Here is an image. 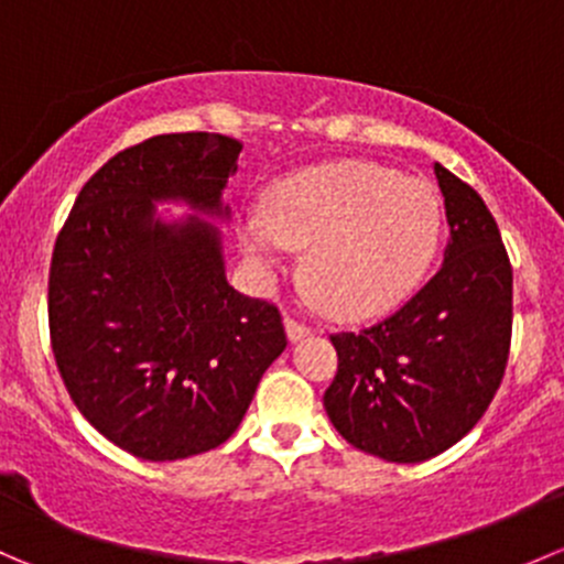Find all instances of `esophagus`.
<instances>
[{"mask_svg": "<svg viewBox=\"0 0 564 564\" xmlns=\"http://www.w3.org/2000/svg\"><path fill=\"white\" fill-rule=\"evenodd\" d=\"M286 335L289 340H303L305 335H311V327L305 322H300V318L286 316Z\"/></svg>", "mask_w": 564, "mask_h": 564, "instance_id": "1", "label": "esophagus"}]
</instances>
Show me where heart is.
<instances>
[{"instance_id": "b5f03b06", "label": "heart", "mask_w": 564, "mask_h": 564, "mask_svg": "<svg viewBox=\"0 0 564 564\" xmlns=\"http://www.w3.org/2000/svg\"><path fill=\"white\" fill-rule=\"evenodd\" d=\"M434 187L377 163H329L275 182L240 246L267 272L305 250L303 283L327 314L371 318L412 294L440 246Z\"/></svg>"}]
</instances>
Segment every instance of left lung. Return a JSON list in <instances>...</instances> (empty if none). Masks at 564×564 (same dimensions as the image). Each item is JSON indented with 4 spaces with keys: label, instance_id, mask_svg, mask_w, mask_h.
<instances>
[{
    "label": "left lung",
    "instance_id": "left-lung-1",
    "mask_svg": "<svg viewBox=\"0 0 564 564\" xmlns=\"http://www.w3.org/2000/svg\"><path fill=\"white\" fill-rule=\"evenodd\" d=\"M451 240L436 275L384 322L329 335L338 373L324 392L335 431L395 464L464 440L502 384L513 329V270L475 187L434 163Z\"/></svg>",
    "mask_w": 564,
    "mask_h": 564
}]
</instances>
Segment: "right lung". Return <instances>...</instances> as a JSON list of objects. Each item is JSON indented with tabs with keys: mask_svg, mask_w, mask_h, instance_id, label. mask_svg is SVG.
Instances as JSON below:
<instances>
[{
	"mask_svg": "<svg viewBox=\"0 0 564 564\" xmlns=\"http://www.w3.org/2000/svg\"><path fill=\"white\" fill-rule=\"evenodd\" d=\"M242 144L166 133L117 152L78 193L51 256L48 327L78 412L122 451L176 460L224 445L286 349L281 314L226 281L224 187ZM158 200L196 216L163 221Z\"/></svg>",
	"mask_w": 564,
	"mask_h": 564,
	"instance_id": "1",
	"label": "right lung"
}]
</instances>
